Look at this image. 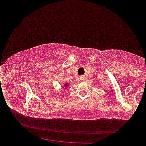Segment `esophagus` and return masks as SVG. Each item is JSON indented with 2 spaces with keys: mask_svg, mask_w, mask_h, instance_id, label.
I'll return each mask as SVG.
<instances>
[{
  "mask_svg": "<svg viewBox=\"0 0 146 146\" xmlns=\"http://www.w3.org/2000/svg\"><path fill=\"white\" fill-rule=\"evenodd\" d=\"M80 79H81V80H83V78L82 76H80Z\"/></svg>",
  "mask_w": 146,
  "mask_h": 146,
  "instance_id": "1",
  "label": "esophagus"
}]
</instances>
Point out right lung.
<instances>
[{
    "label": "right lung",
    "mask_w": 146,
    "mask_h": 146,
    "mask_svg": "<svg viewBox=\"0 0 146 146\" xmlns=\"http://www.w3.org/2000/svg\"><path fill=\"white\" fill-rule=\"evenodd\" d=\"M64 86L65 87H67V86H68V85H67V84H64Z\"/></svg>",
    "instance_id": "obj_1"
}]
</instances>
